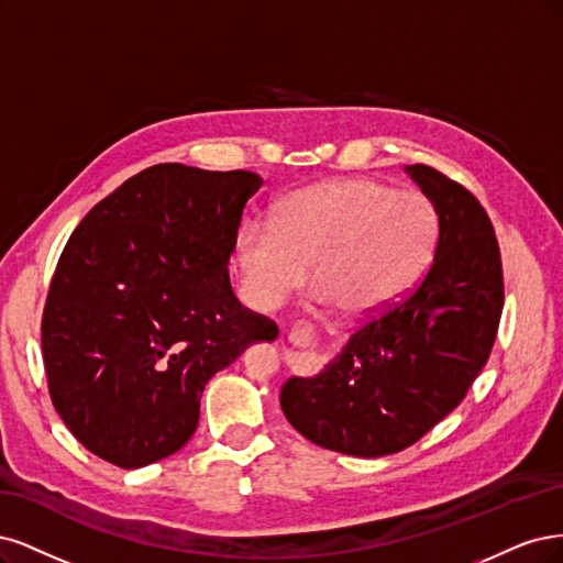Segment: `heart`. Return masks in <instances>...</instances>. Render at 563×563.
<instances>
[{"mask_svg": "<svg viewBox=\"0 0 563 563\" xmlns=\"http://www.w3.org/2000/svg\"><path fill=\"white\" fill-rule=\"evenodd\" d=\"M440 235L428 198L374 179H330L285 196L274 227L245 222L233 264L252 306L271 311L306 278L320 303L349 318L388 311L423 276Z\"/></svg>", "mask_w": 563, "mask_h": 563, "instance_id": "1", "label": "heart"}]
</instances>
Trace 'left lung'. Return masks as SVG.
I'll return each instance as SVG.
<instances>
[{"mask_svg": "<svg viewBox=\"0 0 563 563\" xmlns=\"http://www.w3.org/2000/svg\"><path fill=\"white\" fill-rule=\"evenodd\" d=\"M440 220L428 274L369 320L316 376L280 390L285 419L322 449L376 459L397 453L461 405L492 355L503 268L477 198L428 166H405Z\"/></svg>", "mask_w": 563, "mask_h": 563, "instance_id": "obj_1", "label": "left lung"}]
</instances>
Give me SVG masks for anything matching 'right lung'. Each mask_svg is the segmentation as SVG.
Instances as JSON below:
<instances>
[{"instance_id": "1", "label": "right lung", "mask_w": 563, "mask_h": 563, "mask_svg": "<svg viewBox=\"0 0 563 563\" xmlns=\"http://www.w3.org/2000/svg\"><path fill=\"white\" fill-rule=\"evenodd\" d=\"M262 185L247 170L158 163L69 235L44 308V367L53 407L102 461L133 470L183 449L212 374L278 336L229 280Z\"/></svg>"}]
</instances>
